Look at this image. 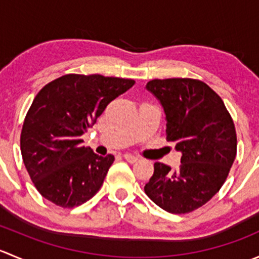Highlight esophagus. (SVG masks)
Listing matches in <instances>:
<instances>
[{
  "label": "esophagus",
  "instance_id": "esophagus-1",
  "mask_svg": "<svg viewBox=\"0 0 259 259\" xmlns=\"http://www.w3.org/2000/svg\"><path fill=\"white\" fill-rule=\"evenodd\" d=\"M124 159L126 161H129V163H135V161H138V156L133 155V154H129V153H125L124 155Z\"/></svg>",
  "mask_w": 259,
  "mask_h": 259
}]
</instances>
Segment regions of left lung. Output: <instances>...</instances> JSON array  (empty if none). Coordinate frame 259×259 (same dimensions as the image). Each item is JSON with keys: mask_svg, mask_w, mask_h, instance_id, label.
<instances>
[{"mask_svg": "<svg viewBox=\"0 0 259 259\" xmlns=\"http://www.w3.org/2000/svg\"><path fill=\"white\" fill-rule=\"evenodd\" d=\"M145 88L163 106L166 140L176 143L182 159L176 170L156 161L144 190L161 209L189 213L210 200L228 177L237 154L233 120L203 81L155 79Z\"/></svg>", "mask_w": 259, "mask_h": 259, "instance_id": "8db88e82", "label": "left lung"}]
</instances>
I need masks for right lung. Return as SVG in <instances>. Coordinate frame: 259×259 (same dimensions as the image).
I'll return each mask as SVG.
<instances>
[{
    "instance_id": "1",
    "label": "right lung",
    "mask_w": 259,
    "mask_h": 259,
    "mask_svg": "<svg viewBox=\"0 0 259 259\" xmlns=\"http://www.w3.org/2000/svg\"><path fill=\"white\" fill-rule=\"evenodd\" d=\"M132 79L69 74L44 86L21 132L23 164L44 198L62 208L81 205L103 185L114 155L82 145L110 101L129 90Z\"/></svg>"
}]
</instances>
